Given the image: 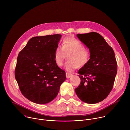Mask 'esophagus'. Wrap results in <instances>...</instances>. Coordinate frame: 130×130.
<instances>
[{
	"instance_id": "34e87169",
	"label": "esophagus",
	"mask_w": 130,
	"mask_h": 130,
	"mask_svg": "<svg viewBox=\"0 0 130 130\" xmlns=\"http://www.w3.org/2000/svg\"><path fill=\"white\" fill-rule=\"evenodd\" d=\"M72 76V74H70V73H66V77L67 79H69L70 78V77H71Z\"/></svg>"
}]
</instances>
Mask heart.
I'll return each instance as SVG.
<instances>
[{
    "instance_id": "1",
    "label": "heart",
    "mask_w": 130,
    "mask_h": 130,
    "mask_svg": "<svg viewBox=\"0 0 130 130\" xmlns=\"http://www.w3.org/2000/svg\"><path fill=\"white\" fill-rule=\"evenodd\" d=\"M67 55L68 61L65 65V68L69 72L77 67L81 68L86 65L90 57L89 51L85 49L84 45L72 37L65 38L62 42V48L58 46L55 50L54 59L58 66L63 65L64 60Z\"/></svg>"
}]
</instances>
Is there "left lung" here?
<instances>
[{"mask_svg":"<svg viewBox=\"0 0 130 130\" xmlns=\"http://www.w3.org/2000/svg\"><path fill=\"white\" fill-rule=\"evenodd\" d=\"M89 50L88 63L78 71L81 83L75 89L84 102L95 104L105 99L112 90L117 71L113 49L99 33L91 32L77 34Z\"/></svg>","mask_w":130,"mask_h":130,"instance_id":"1","label":"left lung"}]
</instances>
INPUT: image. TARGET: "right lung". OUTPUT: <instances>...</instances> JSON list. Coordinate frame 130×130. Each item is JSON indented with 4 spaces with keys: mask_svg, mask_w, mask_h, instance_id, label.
<instances>
[{
    "mask_svg": "<svg viewBox=\"0 0 130 130\" xmlns=\"http://www.w3.org/2000/svg\"><path fill=\"white\" fill-rule=\"evenodd\" d=\"M61 37L60 34L33 37L18 54L15 79L22 94L35 103L53 100L66 79L65 71L54 59Z\"/></svg>",
    "mask_w": 130,
    "mask_h": 130,
    "instance_id": "add662e5",
    "label": "right lung"
}]
</instances>
